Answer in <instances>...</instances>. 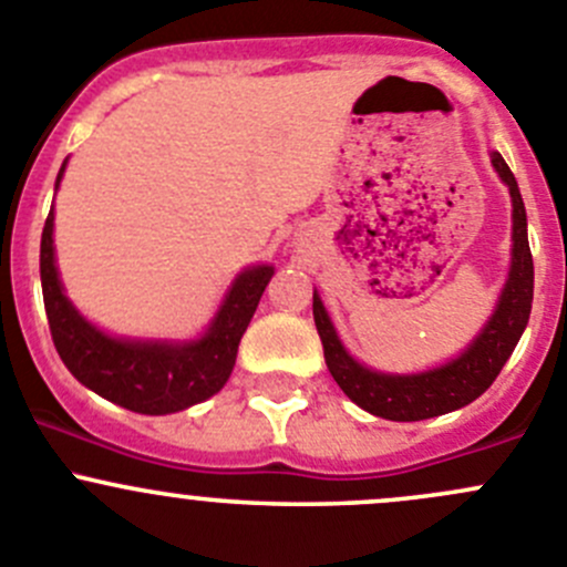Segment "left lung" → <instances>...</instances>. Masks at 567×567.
<instances>
[{
    "label": "left lung",
    "instance_id": "left-lung-1",
    "mask_svg": "<svg viewBox=\"0 0 567 567\" xmlns=\"http://www.w3.org/2000/svg\"><path fill=\"white\" fill-rule=\"evenodd\" d=\"M491 164L499 173L502 183L511 188L513 199L511 271H507L505 288H502L491 318L485 320L480 334L463 348L458 357L433 370L405 375L379 373L373 368H364L340 342L318 290L312 293V316H316L320 342H323L326 368H329L331 379L340 384V390L359 409L392 422L431 420V416L463 409L494 384L499 370L511 359L513 348L522 340L532 312V288H535V268H532L527 238V210H524L522 192H518V183L505 164V158L491 151Z\"/></svg>",
    "mask_w": 567,
    "mask_h": 567
}]
</instances>
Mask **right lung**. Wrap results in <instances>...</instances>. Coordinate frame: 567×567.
I'll return each instance as SVG.
<instances>
[{
  "instance_id": "add662e5",
  "label": "right lung",
  "mask_w": 567,
  "mask_h": 567,
  "mask_svg": "<svg viewBox=\"0 0 567 567\" xmlns=\"http://www.w3.org/2000/svg\"><path fill=\"white\" fill-rule=\"evenodd\" d=\"M62 173L65 164L54 188H60ZM271 277L274 266L244 268L197 340H128L90 323L65 296L54 260V208L40 238V282L56 353L79 384L136 414H175L203 403L227 384L238 342Z\"/></svg>"
}]
</instances>
